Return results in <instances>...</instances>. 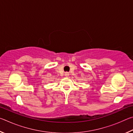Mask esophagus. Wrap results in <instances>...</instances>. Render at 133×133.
<instances>
[{
    "label": "esophagus",
    "mask_w": 133,
    "mask_h": 133,
    "mask_svg": "<svg viewBox=\"0 0 133 133\" xmlns=\"http://www.w3.org/2000/svg\"><path fill=\"white\" fill-rule=\"evenodd\" d=\"M64 75H65V76H66V77H68V76H69V73H68V72H66Z\"/></svg>",
    "instance_id": "34e87169"
}]
</instances>
